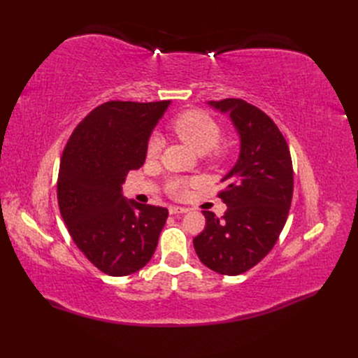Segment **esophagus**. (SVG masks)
Masks as SVG:
<instances>
[{"label": "esophagus", "mask_w": 358, "mask_h": 358, "mask_svg": "<svg viewBox=\"0 0 358 358\" xmlns=\"http://www.w3.org/2000/svg\"><path fill=\"white\" fill-rule=\"evenodd\" d=\"M189 209L188 208H179V206H170L169 212L170 215H178V213H187Z\"/></svg>", "instance_id": "esophagus-1"}]
</instances>
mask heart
Wrapping results in <instances>:
<instances>
[{"instance_id":"1","label":"heart","mask_w":358,"mask_h":358,"mask_svg":"<svg viewBox=\"0 0 358 358\" xmlns=\"http://www.w3.org/2000/svg\"><path fill=\"white\" fill-rule=\"evenodd\" d=\"M173 131L176 136L185 142L192 150L197 154H206L209 150L215 149V146L220 143L221 140V128L213 119L199 110H189L178 116L173 122ZM161 138L154 136L149 140L146 154L149 158H155L161 149ZM215 158H221L222 154L216 150L213 154ZM196 180L188 179H175L170 182L169 192L176 199H185L188 196L189 187H192Z\"/></svg>"}]
</instances>
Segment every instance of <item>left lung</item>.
<instances>
[{
  "label": "left lung",
  "mask_w": 358,
  "mask_h": 358,
  "mask_svg": "<svg viewBox=\"0 0 358 358\" xmlns=\"http://www.w3.org/2000/svg\"><path fill=\"white\" fill-rule=\"evenodd\" d=\"M208 104L230 116L241 152L221 179L218 196L227 212L221 220L203 212L206 227L194 237V249L206 267L236 276L262 262L284 229L294 185L292 162L282 133L258 107L239 99Z\"/></svg>",
  "instance_id": "obj_1"
}]
</instances>
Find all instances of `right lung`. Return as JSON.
<instances>
[{
    "label": "right lung",
    "mask_w": 358,
    "mask_h": 358,
    "mask_svg": "<svg viewBox=\"0 0 358 358\" xmlns=\"http://www.w3.org/2000/svg\"><path fill=\"white\" fill-rule=\"evenodd\" d=\"M170 101H107L74 128L61 158L58 204L73 242L109 276L152 258L169 210L127 200L128 171L146 159L150 133Z\"/></svg>",
    "instance_id": "add662e5"
}]
</instances>
